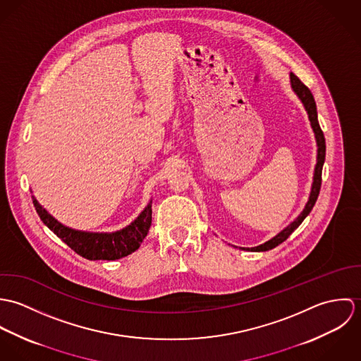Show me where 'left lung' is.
Masks as SVG:
<instances>
[{"instance_id": "obj_1", "label": "left lung", "mask_w": 361, "mask_h": 361, "mask_svg": "<svg viewBox=\"0 0 361 361\" xmlns=\"http://www.w3.org/2000/svg\"><path fill=\"white\" fill-rule=\"evenodd\" d=\"M290 86L293 89V92L298 94V97L300 99V102L305 105L307 114H309L310 123L312 128V132L315 135V142H317V164L314 168V178H312V186H311V192H310L309 202L305 207V209L299 214V216L290 224L288 225L285 229H282L276 236H274L272 239H269L268 242L259 245L257 247H240L243 250H250V252H267L271 250L274 247H276L278 245H281L282 242H285L292 232H295V229L299 228V225L305 221V218L310 214V211L312 209V207L315 204L318 195H319V189H321V173H322V165L325 161V137L324 133L319 128L318 123V116H317V105L314 102V97L310 92L309 87L295 75L290 73Z\"/></svg>"}]
</instances>
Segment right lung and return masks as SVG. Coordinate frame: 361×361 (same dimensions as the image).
Segmentation results:
<instances>
[{
  "label": "right lung",
  "mask_w": 361,
  "mask_h": 361,
  "mask_svg": "<svg viewBox=\"0 0 361 361\" xmlns=\"http://www.w3.org/2000/svg\"><path fill=\"white\" fill-rule=\"evenodd\" d=\"M33 204L44 225H47L49 229H51L75 253L87 259L111 261L132 255L140 247L152 225V200L130 225L112 233L83 232L68 228L58 222L46 208L40 206L35 196Z\"/></svg>",
  "instance_id": "1"
}]
</instances>
